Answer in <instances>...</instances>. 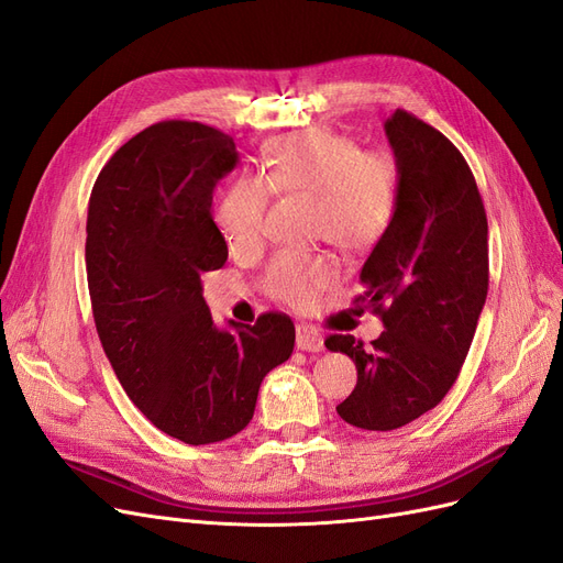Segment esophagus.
<instances>
[{
    "label": "esophagus",
    "instance_id": "34e87169",
    "mask_svg": "<svg viewBox=\"0 0 563 563\" xmlns=\"http://www.w3.org/2000/svg\"><path fill=\"white\" fill-rule=\"evenodd\" d=\"M296 345L302 352H321L323 350V338L314 327H310V323H298Z\"/></svg>",
    "mask_w": 563,
    "mask_h": 563
}]
</instances>
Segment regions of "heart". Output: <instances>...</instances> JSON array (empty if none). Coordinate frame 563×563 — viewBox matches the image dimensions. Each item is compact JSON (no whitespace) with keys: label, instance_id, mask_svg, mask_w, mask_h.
I'll use <instances>...</instances> for the list:
<instances>
[{"label":"heart","instance_id":"obj_1","mask_svg":"<svg viewBox=\"0 0 563 563\" xmlns=\"http://www.w3.org/2000/svg\"><path fill=\"white\" fill-rule=\"evenodd\" d=\"M275 195H310V225L317 236L356 253L387 232L399 203V168L385 152H362L347 135L308 131L272 143L261 178H236L220 195L213 220L232 251H255ZM335 279L327 253L282 251L269 263L265 286L291 308H308Z\"/></svg>","mask_w":563,"mask_h":563}]
</instances>
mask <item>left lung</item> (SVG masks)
I'll use <instances>...</instances> for the list:
<instances>
[{
  "instance_id": "left-lung-1",
  "label": "left lung",
  "mask_w": 563,
  "mask_h": 563,
  "mask_svg": "<svg viewBox=\"0 0 563 563\" xmlns=\"http://www.w3.org/2000/svg\"><path fill=\"white\" fill-rule=\"evenodd\" d=\"M399 168V203L366 258L364 300L385 331L366 350L354 335L327 347L356 366V387L338 404L354 428L389 432L446 397L470 352L488 294V223L460 150L406 110L385 122Z\"/></svg>"
}]
</instances>
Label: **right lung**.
<instances>
[{
  "mask_svg": "<svg viewBox=\"0 0 563 563\" xmlns=\"http://www.w3.org/2000/svg\"><path fill=\"white\" fill-rule=\"evenodd\" d=\"M236 162L223 131L159 122L114 152L89 199L87 279L106 356L143 416L192 446L242 432L296 343L282 312L218 329L201 296L203 272L228 261L211 203Z\"/></svg>",
  "mask_w": 563,
  "mask_h": 563,
  "instance_id": "1",
  "label": "right lung"
}]
</instances>
